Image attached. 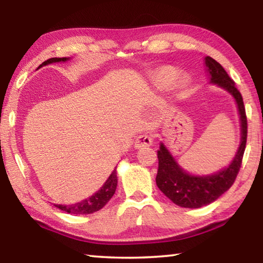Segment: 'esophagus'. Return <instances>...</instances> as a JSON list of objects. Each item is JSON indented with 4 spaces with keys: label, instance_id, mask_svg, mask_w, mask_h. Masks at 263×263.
Here are the masks:
<instances>
[{
    "label": "esophagus",
    "instance_id": "1",
    "mask_svg": "<svg viewBox=\"0 0 263 263\" xmlns=\"http://www.w3.org/2000/svg\"><path fill=\"white\" fill-rule=\"evenodd\" d=\"M153 142V138L151 135H147V133H144V135H140L137 137V139L135 140V147L136 148H141V147H146V146H151Z\"/></svg>",
    "mask_w": 263,
    "mask_h": 263
}]
</instances>
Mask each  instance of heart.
<instances>
[{
	"label": "heart",
	"mask_w": 263,
	"mask_h": 263,
	"mask_svg": "<svg viewBox=\"0 0 263 263\" xmlns=\"http://www.w3.org/2000/svg\"><path fill=\"white\" fill-rule=\"evenodd\" d=\"M176 69L172 68V67H162V68H159L157 72L154 73L153 75V79H154V82L158 84L159 87H166L168 86L169 83H171L174 78L176 77ZM179 83L182 84L184 83V79H180L179 80Z\"/></svg>",
	"instance_id": "b5f03b06"
}]
</instances>
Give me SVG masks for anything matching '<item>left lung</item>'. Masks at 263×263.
<instances>
[{"instance_id": "left-lung-1", "label": "left lung", "mask_w": 263, "mask_h": 263, "mask_svg": "<svg viewBox=\"0 0 263 263\" xmlns=\"http://www.w3.org/2000/svg\"><path fill=\"white\" fill-rule=\"evenodd\" d=\"M208 72L210 73V82L225 88L232 94L238 104L240 122H241V142L233 161L228 168L209 176H194L185 173L176 163L168 149L161 144L158 151L159 168L157 185L173 203L182 208L197 209L208 205L228 191L237 179L242 163V158L247 141V116L245 110L242 96L235 88V83L229 77L222 66L211 57L205 58Z\"/></svg>"}]
</instances>
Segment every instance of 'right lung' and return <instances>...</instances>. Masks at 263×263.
Wrapping results in <instances>:
<instances>
[{
    "instance_id": "1",
    "label": "right lung",
    "mask_w": 263,
    "mask_h": 263,
    "mask_svg": "<svg viewBox=\"0 0 263 263\" xmlns=\"http://www.w3.org/2000/svg\"><path fill=\"white\" fill-rule=\"evenodd\" d=\"M68 60V58H51L46 61H44L41 66H45L52 62H59V61H66ZM116 186H117V173L114 171L109 176V179L106 180L103 186L97 191L95 195H92L91 197H89L84 201L72 204V205H55L58 209H60L61 211L72 213V215H89V213L96 212L101 210L106 203L110 201V198L112 197Z\"/></svg>"
}]
</instances>
